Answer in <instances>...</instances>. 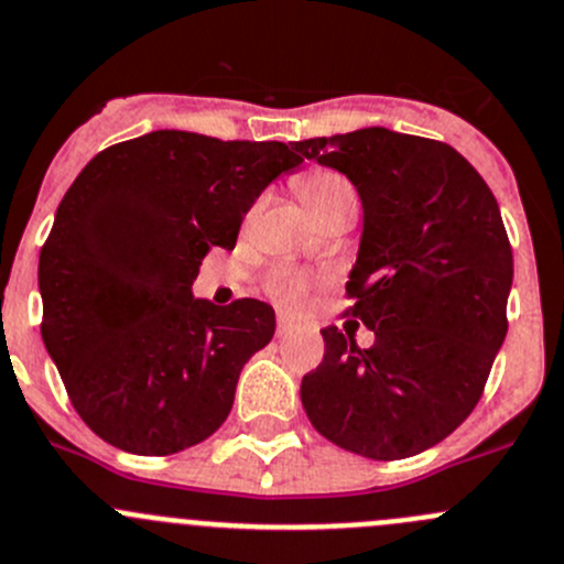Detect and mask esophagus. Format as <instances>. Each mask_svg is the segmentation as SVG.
<instances>
[{
	"instance_id": "esophagus-1",
	"label": "esophagus",
	"mask_w": 564,
	"mask_h": 564,
	"mask_svg": "<svg viewBox=\"0 0 564 564\" xmlns=\"http://www.w3.org/2000/svg\"><path fill=\"white\" fill-rule=\"evenodd\" d=\"M278 338H286V336H292L294 330H297V325H294L292 319H286V316H278Z\"/></svg>"
}]
</instances>
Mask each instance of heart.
<instances>
[{
	"instance_id": "heart-1",
	"label": "heart",
	"mask_w": 564,
	"mask_h": 564,
	"mask_svg": "<svg viewBox=\"0 0 564 564\" xmlns=\"http://www.w3.org/2000/svg\"><path fill=\"white\" fill-rule=\"evenodd\" d=\"M300 198L308 206L311 215L319 220L322 215L333 209H341V206H358V198H355V189L341 173L333 171H311L300 178ZM267 289H270L272 297L278 300L286 308H297L305 297V281L297 272H275V275L267 281Z\"/></svg>"
}]
</instances>
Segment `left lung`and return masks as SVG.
Instances as JSON below:
<instances>
[{"instance_id":"left-lung-1","label":"left lung","mask_w":564,"mask_h":564,"mask_svg":"<svg viewBox=\"0 0 564 564\" xmlns=\"http://www.w3.org/2000/svg\"><path fill=\"white\" fill-rule=\"evenodd\" d=\"M344 173L364 206L349 314L300 399L316 433L369 460H402L455 433L482 397L507 336L512 250L485 178L452 145L369 126L294 143Z\"/></svg>"}]
</instances>
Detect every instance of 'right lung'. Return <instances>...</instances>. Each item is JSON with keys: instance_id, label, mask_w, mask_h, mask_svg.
<instances>
[{"instance_id": "right-lung-1", "label": "right lung", "mask_w": 564, "mask_h": 564, "mask_svg": "<svg viewBox=\"0 0 564 564\" xmlns=\"http://www.w3.org/2000/svg\"><path fill=\"white\" fill-rule=\"evenodd\" d=\"M303 162L283 143L160 129L101 151L76 176L41 250V336L87 427L131 455L209 438L250 355L275 333L261 300L193 294L212 248Z\"/></svg>"}]
</instances>
